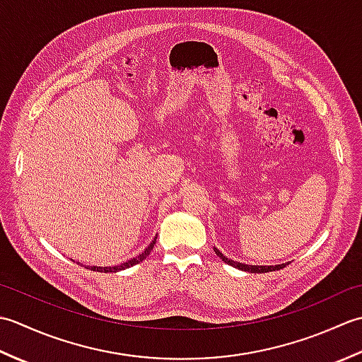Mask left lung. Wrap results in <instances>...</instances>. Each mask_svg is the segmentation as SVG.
Segmentation results:
<instances>
[{
    "label": "left lung",
    "instance_id": "8db88e82",
    "mask_svg": "<svg viewBox=\"0 0 362 362\" xmlns=\"http://www.w3.org/2000/svg\"><path fill=\"white\" fill-rule=\"evenodd\" d=\"M216 250V255L224 261V263H227V264H230V266H235V267H238V269H241V271H245V272H253V274H263V272H272V271H280V269H283V267H286V264H276V266H250V264H243V263H236V261H233V259H228L227 257H224L222 255V253L218 250V249H214Z\"/></svg>",
    "mask_w": 362,
    "mask_h": 362
}]
</instances>
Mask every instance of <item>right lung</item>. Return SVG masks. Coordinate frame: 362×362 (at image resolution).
Here are the masks:
<instances>
[{
	"label": "right lung",
	"instance_id": "add662e5",
	"mask_svg": "<svg viewBox=\"0 0 362 362\" xmlns=\"http://www.w3.org/2000/svg\"><path fill=\"white\" fill-rule=\"evenodd\" d=\"M156 240H157V238H153V241L148 245V249H146V250L141 253V255H138L136 258H132V259L126 261V263H122V264H119V266H113V267H96V266H93V267H91V271H98V272H118V271H124V269L132 267V266L138 264V263H140V261H143L146 257L149 255L151 250L153 249V244H156ZM88 269H90V267H88Z\"/></svg>",
	"mask_w": 362,
	"mask_h": 362
}]
</instances>
